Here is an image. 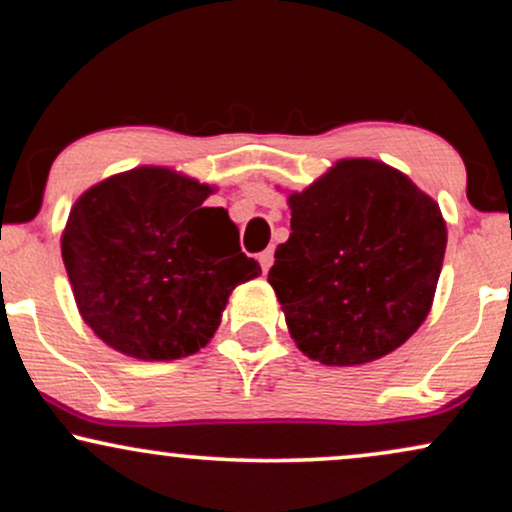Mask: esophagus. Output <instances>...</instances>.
<instances>
[{
    "label": "esophagus",
    "mask_w": 512,
    "mask_h": 512,
    "mask_svg": "<svg viewBox=\"0 0 512 512\" xmlns=\"http://www.w3.org/2000/svg\"><path fill=\"white\" fill-rule=\"evenodd\" d=\"M260 264H262V272H269V267L274 264V250H264L260 255Z\"/></svg>",
    "instance_id": "1"
}]
</instances>
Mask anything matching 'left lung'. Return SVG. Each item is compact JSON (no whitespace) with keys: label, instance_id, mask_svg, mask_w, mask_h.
<instances>
[{"label":"left lung","instance_id":"obj_1","mask_svg":"<svg viewBox=\"0 0 512 512\" xmlns=\"http://www.w3.org/2000/svg\"><path fill=\"white\" fill-rule=\"evenodd\" d=\"M269 269L295 346L331 367L379 360L420 329L446 252L441 209L377 159H341L288 195Z\"/></svg>","mask_w":512,"mask_h":512}]
</instances>
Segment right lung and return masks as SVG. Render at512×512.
<instances>
[{"label":"right lung","mask_w":512,"mask_h":512,"mask_svg":"<svg viewBox=\"0 0 512 512\" xmlns=\"http://www.w3.org/2000/svg\"><path fill=\"white\" fill-rule=\"evenodd\" d=\"M212 186L164 166H138L85 190L61 257L80 317L135 360H178L205 348L238 283L262 274L240 252Z\"/></svg>","instance_id":"1"}]
</instances>
